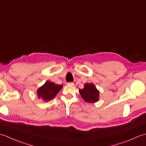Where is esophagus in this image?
Instances as JSON below:
<instances>
[{
  "label": "esophagus",
  "instance_id": "esophagus-1",
  "mask_svg": "<svg viewBox=\"0 0 146 146\" xmlns=\"http://www.w3.org/2000/svg\"><path fill=\"white\" fill-rule=\"evenodd\" d=\"M76 84H77V83H76V81H74L73 82H70V83H68V85H71V86H76Z\"/></svg>",
  "mask_w": 146,
  "mask_h": 146
}]
</instances>
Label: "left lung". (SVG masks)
<instances>
[{
	"instance_id": "1",
	"label": "left lung",
	"mask_w": 146,
	"mask_h": 146,
	"mask_svg": "<svg viewBox=\"0 0 146 146\" xmlns=\"http://www.w3.org/2000/svg\"><path fill=\"white\" fill-rule=\"evenodd\" d=\"M79 93L83 100L87 103H95L99 100L100 91L94 83H85L84 88L79 89Z\"/></svg>"
}]
</instances>
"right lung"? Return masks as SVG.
I'll use <instances>...</instances> for the list:
<instances>
[{"mask_svg": "<svg viewBox=\"0 0 146 146\" xmlns=\"http://www.w3.org/2000/svg\"><path fill=\"white\" fill-rule=\"evenodd\" d=\"M62 88V85H59L53 82L46 81L44 85L38 89L37 95L38 98L42 99L44 102H49L56 96Z\"/></svg>", "mask_w": 146, "mask_h": 146, "instance_id": "right-lung-1", "label": "right lung"}]
</instances>
